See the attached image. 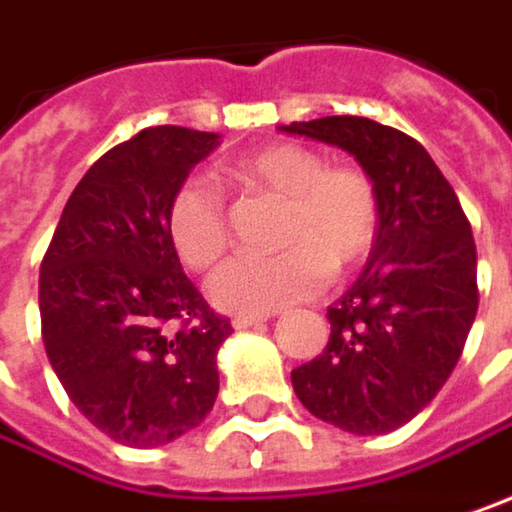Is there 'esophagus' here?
<instances>
[{"instance_id":"esophagus-1","label":"esophagus","mask_w":512,"mask_h":512,"mask_svg":"<svg viewBox=\"0 0 512 512\" xmlns=\"http://www.w3.org/2000/svg\"><path fill=\"white\" fill-rule=\"evenodd\" d=\"M272 316H234L231 318V324H234V330H246V327H255V324H263V321H269Z\"/></svg>"}]
</instances>
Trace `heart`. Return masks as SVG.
I'll use <instances>...</instances> for the list:
<instances>
[{
	"label": "heart",
	"instance_id": "heart-1",
	"mask_svg": "<svg viewBox=\"0 0 512 512\" xmlns=\"http://www.w3.org/2000/svg\"><path fill=\"white\" fill-rule=\"evenodd\" d=\"M228 176L255 194L284 202L278 246L269 257L237 255L208 278V298L223 313L269 316L324 289L330 272L362 266L379 237V194L359 167H327L301 144H269L237 159ZM167 234L191 269H208L228 246L223 196L205 179H185L167 202Z\"/></svg>",
	"mask_w": 512,
	"mask_h": 512
}]
</instances>
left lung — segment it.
<instances>
[{"label":"left lung","instance_id":"1","mask_svg":"<svg viewBox=\"0 0 512 512\" xmlns=\"http://www.w3.org/2000/svg\"><path fill=\"white\" fill-rule=\"evenodd\" d=\"M350 153L374 179L379 237L327 310L330 342L292 371L298 400L350 435H388L435 400L478 313L464 208L420 141L356 115L281 127Z\"/></svg>","mask_w":512,"mask_h":512}]
</instances>
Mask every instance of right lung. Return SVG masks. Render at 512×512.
I'll return each instance as SVG.
<instances>
[{"label": "right lung", "mask_w": 512, "mask_h": 512, "mask_svg": "<svg viewBox=\"0 0 512 512\" xmlns=\"http://www.w3.org/2000/svg\"><path fill=\"white\" fill-rule=\"evenodd\" d=\"M217 144V133L150 127L112 147L77 182L40 266L48 362L77 411L124 446L191 432L220 391L231 324L167 234L170 194Z\"/></svg>", "instance_id": "obj_1"}]
</instances>
